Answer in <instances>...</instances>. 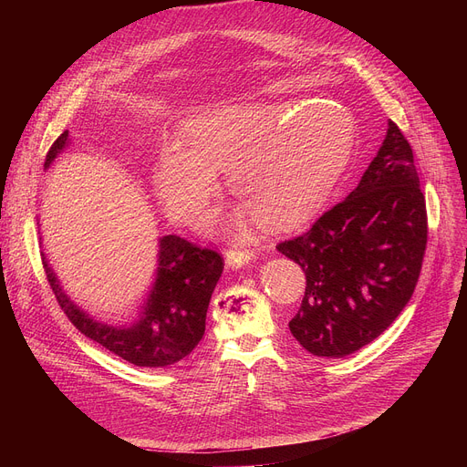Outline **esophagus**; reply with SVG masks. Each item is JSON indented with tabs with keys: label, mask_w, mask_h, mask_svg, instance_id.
Here are the masks:
<instances>
[{
	"label": "esophagus",
	"mask_w": 467,
	"mask_h": 467,
	"mask_svg": "<svg viewBox=\"0 0 467 467\" xmlns=\"http://www.w3.org/2000/svg\"><path fill=\"white\" fill-rule=\"evenodd\" d=\"M225 257H227V265L229 266L238 268V266L248 265L254 259V250H250L246 246H234V248L227 250Z\"/></svg>",
	"instance_id": "esophagus-1"
}]
</instances>
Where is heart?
Returning <instances> with one entry per match:
<instances>
[{"label": "heart", "mask_w": 467, "mask_h": 467, "mask_svg": "<svg viewBox=\"0 0 467 467\" xmlns=\"http://www.w3.org/2000/svg\"><path fill=\"white\" fill-rule=\"evenodd\" d=\"M182 140L162 145L155 189L183 221L201 219L219 189L217 170L259 223L296 227L331 191L354 151L350 117L327 104H233L196 113Z\"/></svg>", "instance_id": "b5f03b06"}]
</instances>
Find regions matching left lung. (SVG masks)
<instances>
[{
    "label": "left lung",
    "mask_w": 467,
    "mask_h": 467,
    "mask_svg": "<svg viewBox=\"0 0 467 467\" xmlns=\"http://www.w3.org/2000/svg\"><path fill=\"white\" fill-rule=\"evenodd\" d=\"M428 244L410 143L394 120L359 185L276 250L306 276L289 331L314 356L345 358L382 335L409 303Z\"/></svg>",
    "instance_id": "obj_1"
}]
</instances>
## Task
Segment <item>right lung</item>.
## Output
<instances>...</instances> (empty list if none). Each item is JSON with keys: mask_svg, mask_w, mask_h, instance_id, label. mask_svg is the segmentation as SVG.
<instances>
[{"mask_svg": "<svg viewBox=\"0 0 467 467\" xmlns=\"http://www.w3.org/2000/svg\"><path fill=\"white\" fill-rule=\"evenodd\" d=\"M67 138V130L57 138L45 157V166L62 151ZM43 266L60 308L85 337L138 367H166L183 359L201 342L212 293L223 273V257L182 236H164L155 287L140 322L132 327H109L92 322L64 296L47 261Z\"/></svg>", "mask_w": 467, "mask_h": 467, "instance_id": "1", "label": "right lung"}]
</instances>
